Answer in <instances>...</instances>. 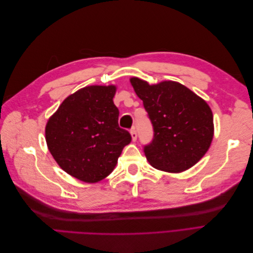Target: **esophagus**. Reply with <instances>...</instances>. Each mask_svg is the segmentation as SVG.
I'll list each match as a JSON object with an SVG mask.
<instances>
[{"label":"esophagus","mask_w":253,"mask_h":253,"mask_svg":"<svg viewBox=\"0 0 253 253\" xmlns=\"http://www.w3.org/2000/svg\"><path fill=\"white\" fill-rule=\"evenodd\" d=\"M131 136H132V140L136 141V139H137V132H136L135 128L131 129Z\"/></svg>","instance_id":"34e87169"}]
</instances>
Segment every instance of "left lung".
Segmentation results:
<instances>
[{"label": "left lung", "instance_id": "1", "mask_svg": "<svg viewBox=\"0 0 253 253\" xmlns=\"http://www.w3.org/2000/svg\"><path fill=\"white\" fill-rule=\"evenodd\" d=\"M154 129L144 147L148 162L157 170L180 173L204 157L213 139V114L203 98L175 81L149 84L129 79Z\"/></svg>", "mask_w": 253, "mask_h": 253}]
</instances>
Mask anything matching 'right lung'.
<instances>
[{
	"label": "right lung",
	"instance_id": "right-lung-1",
	"mask_svg": "<svg viewBox=\"0 0 253 253\" xmlns=\"http://www.w3.org/2000/svg\"><path fill=\"white\" fill-rule=\"evenodd\" d=\"M116 85H90L68 96L49 117L45 139L62 170L95 183L109 176L131 135L118 126Z\"/></svg>",
	"mask_w": 253,
	"mask_h": 253
}]
</instances>
